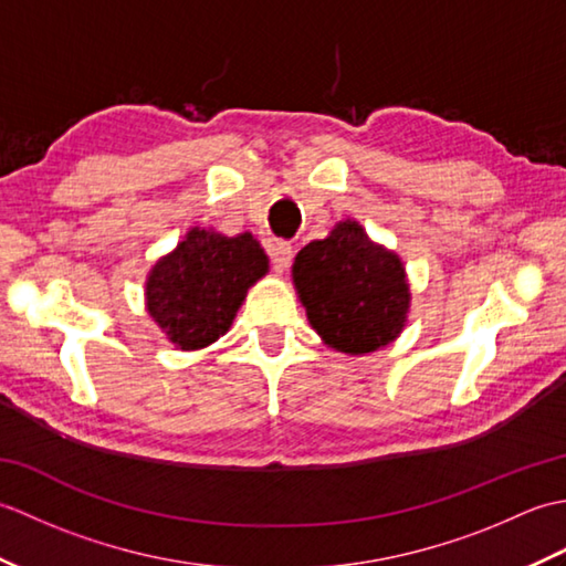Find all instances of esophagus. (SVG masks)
I'll return each instance as SVG.
<instances>
[{
    "label": "esophagus",
    "instance_id": "obj_1",
    "mask_svg": "<svg viewBox=\"0 0 566 566\" xmlns=\"http://www.w3.org/2000/svg\"><path fill=\"white\" fill-rule=\"evenodd\" d=\"M268 252H270V258H272L274 272H284L286 268H290V262L294 258V248L286 243V240H270Z\"/></svg>",
    "mask_w": 566,
    "mask_h": 566
}]
</instances>
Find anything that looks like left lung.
I'll return each mask as SVG.
<instances>
[{"label": "left lung", "instance_id": "left-lung-1", "mask_svg": "<svg viewBox=\"0 0 566 566\" xmlns=\"http://www.w3.org/2000/svg\"><path fill=\"white\" fill-rule=\"evenodd\" d=\"M292 276L308 323L333 350L375 353L406 326L411 290L403 262L353 219L298 250Z\"/></svg>", "mask_w": 566, "mask_h": 566}]
</instances>
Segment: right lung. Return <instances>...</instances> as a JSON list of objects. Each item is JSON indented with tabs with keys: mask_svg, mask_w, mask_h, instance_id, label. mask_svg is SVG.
<instances>
[{
	"mask_svg": "<svg viewBox=\"0 0 566 566\" xmlns=\"http://www.w3.org/2000/svg\"><path fill=\"white\" fill-rule=\"evenodd\" d=\"M270 260L252 233L235 238L191 228L170 255L153 264L148 314L179 350H201L231 328L248 290Z\"/></svg>",
	"mask_w": 566,
	"mask_h": 566,
	"instance_id": "1",
	"label": "right lung"
}]
</instances>
